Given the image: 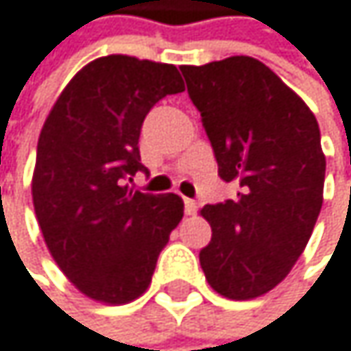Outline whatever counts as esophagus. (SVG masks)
Masks as SVG:
<instances>
[{
    "label": "esophagus",
    "mask_w": 351,
    "mask_h": 351,
    "mask_svg": "<svg viewBox=\"0 0 351 351\" xmlns=\"http://www.w3.org/2000/svg\"><path fill=\"white\" fill-rule=\"evenodd\" d=\"M184 208H186V215H194V213L198 210V204H196V200L186 198V200H184Z\"/></svg>",
    "instance_id": "obj_1"
}]
</instances>
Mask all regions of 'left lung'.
Segmentation results:
<instances>
[{
    "label": "left lung",
    "instance_id": "left-lung-1",
    "mask_svg": "<svg viewBox=\"0 0 351 351\" xmlns=\"http://www.w3.org/2000/svg\"><path fill=\"white\" fill-rule=\"evenodd\" d=\"M180 70L219 176L240 188L234 200L200 208L213 230L200 267L223 298L265 295L304 252L323 206L319 121L302 97L254 58Z\"/></svg>",
    "mask_w": 351,
    "mask_h": 351
}]
</instances>
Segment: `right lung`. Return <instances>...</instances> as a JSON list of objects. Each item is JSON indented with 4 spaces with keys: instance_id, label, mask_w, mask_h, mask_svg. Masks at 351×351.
Listing matches in <instances>:
<instances>
[{
    "instance_id": "right-lung-1",
    "label": "right lung",
    "mask_w": 351,
    "mask_h": 351,
    "mask_svg": "<svg viewBox=\"0 0 351 351\" xmlns=\"http://www.w3.org/2000/svg\"><path fill=\"white\" fill-rule=\"evenodd\" d=\"M184 90L173 64L105 56L66 84L43 123L32 204L45 244L86 298L119 306L141 298L159 252L184 217L178 194L128 186L151 107Z\"/></svg>"
}]
</instances>
